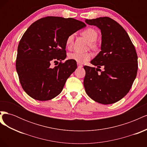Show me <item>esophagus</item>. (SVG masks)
Masks as SVG:
<instances>
[{"instance_id":"obj_1","label":"esophagus","mask_w":147,"mask_h":147,"mask_svg":"<svg viewBox=\"0 0 147 147\" xmlns=\"http://www.w3.org/2000/svg\"><path fill=\"white\" fill-rule=\"evenodd\" d=\"M77 65L78 66V67H83V65L80 64V63H77Z\"/></svg>"}]
</instances>
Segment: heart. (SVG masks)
<instances>
[{"instance_id": "heart-1", "label": "heart", "mask_w": 147, "mask_h": 147, "mask_svg": "<svg viewBox=\"0 0 147 147\" xmlns=\"http://www.w3.org/2000/svg\"><path fill=\"white\" fill-rule=\"evenodd\" d=\"M82 35L88 40V41H90L91 43L95 42L97 38V36H98L96 31L94 29L92 28H88L83 30L82 32ZM74 34H72L70 35L67 38L65 42V45L67 48H70L72 47L74 43ZM91 57L92 55L90 53L75 51L70 53L69 55V57L70 59L76 61L77 63H85V62L90 60L91 58Z\"/></svg>"}]
</instances>
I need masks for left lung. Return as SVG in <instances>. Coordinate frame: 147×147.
I'll list each match as a JSON object with an SVG mask.
<instances>
[{"instance_id": "8db88e82", "label": "left lung", "mask_w": 147, "mask_h": 147, "mask_svg": "<svg viewBox=\"0 0 147 147\" xmlns=\"http://www.w3.org/2000/svg\"><path fill=\"white\" fill-rule=\"evenodd\" d=\"M85 22L98 28L102 35L100 51L91 61L97 68L84 66L85 91L100 104L115 103L127 94L136 78L138 62L135 47L126 30L110 18L100 17ZM101 66L105 68L103 71L100 69Z\"/></svg>"}]
</instances>
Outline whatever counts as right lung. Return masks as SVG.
I'll return each mask as SVG.
<instances>
[{
	"mask_svg": "<svg viewBox=\"0 0 147 147\" xmlns=\"http://www.w3.org/2000/svg\"><path fill=\"white\" fill-rule=\"evenodd\" d=\"M72 18L47 16L31 24L18 47L16 69L24 91L32 98L45 101L59 95L65 82L77 68L69 59L52 68V63L66 57L65 42L70 35L86 27Z\"/></svg>",
	"mask_w": 147,
	"mask_h": 147,
	"instance_id": "right-lung-1",
	"label": "right lung"
}]
</instances>
